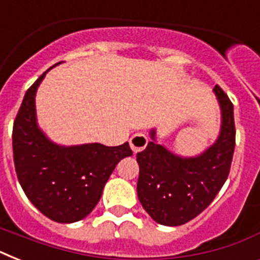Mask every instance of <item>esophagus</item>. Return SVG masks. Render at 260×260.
I'll use <instances>...</instances> for the list:
<instances>
[{
    "instance_id": "34e87169",
    "label": "esophagus",
    "mask_w": 260,
    "mask_h": 260,
    "mask_svg": "<svg viewBox=\"0 0 260 260\" xmlns=\"http://www.w3.org/2000/svg\"><path fill=\"white\" fill-rule=\"evenodd\" d=\"M148 144V138L146 136V134H143V132H138V134H135L132 138L129 139V146L132 148L135 154H138L140 151H143Z\"/></svg>"
}]
</instances>
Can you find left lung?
Listing matches in <instances>:
<instances>
[{"label":"left lung","instance_id":"obj_1","mask_svg":"<svg viewBox=\"0 0 260 260\" xmlns=\"http://www.w3.org/2000/svg\"><path fill=\"white\" fill-rule=\"evenodd\" d=\"M221 112L216 142L196 156H181L156 142L136 155L139 163L138 197L158 224L178 226L197 217L217 196L230 174L235 150L234 105L220 86L213 89Z\"/></svg>","mask_w":260,"mask_h":260}]
</instances>
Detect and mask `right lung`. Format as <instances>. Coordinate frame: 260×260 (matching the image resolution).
Returning a JSON list of instances; mask_svg holds the SVG:
<instances>
[{
  "mask_svg": "<svg viewBox=\"0 0 260 260\" xmlns=\"http://www.w3.org/2000/svg\"><path fill=\"white\" fill-rule=\"evenodd\" d=\"M51 69L24 95L13 124V159L29 201L52 221L70 224L95 208L114 167L132 150L128 142L117 147L52 142L39 126L35 102L38 87Z\"/></svg>",
  "mask_w": 260,
  "mask_h": 260,
  "instance_id": "add662e5",
  "label": "right lung"
}]
</instances>
